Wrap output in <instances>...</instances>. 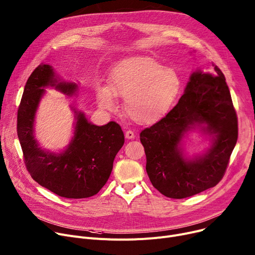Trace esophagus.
<instances>
[{
    "label": "esophagus",
    "instance_id": "1",
    "mask_svg": "<svg viewBox=\"0 0 255 255\" xmlns=\"http://www.w3.org/2000/svg\"><path fill=\"white\" fill-rule=\"evenodd\" d=\"M125 136H126V138H127V139H133V138L135 137V134H134V132H133V131L128 130V131H126V132H125Z\"/></svg>",
    "mask_w": 255,
    "mask_h": 255
}]
</instances>
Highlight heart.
I'll use <instances>...</instances> for the list:
<instances>
[{"label":"heart","mask_w":255,"mask_h":255,"mask_svg":"<svg viewBox=\"0 0 255 255\" xmlns=\"http://www.w3.org/2000/svg\"><path fill=\"white\" fill-rule=\"evenodd\" d=\"M181 88L178 74L149 57L122 61L110 76V87L98 85L99 107L115 111V96L124 98L125 113L139 124H152L166 116Z\"/></svg>","instance_id":"heart-1"}]
</instances>
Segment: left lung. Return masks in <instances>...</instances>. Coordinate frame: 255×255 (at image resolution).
I'll return each instance as SVG.
<instances>
[{"mask_svg": "<svg viewBox=\"0 0 255 255\" xmlns=\"http://www.w3.org/2000/svg\"><path fill=\"white\" fill-rule=\"evenodd\" d=\"M195 125H206L202 129L212 135L213 143L204 155L189 160L183 157L181 141ZM237 139L238 119L226 78L216 65L211 74L194 72L178 104L140 132L149 180L172 199L215 186L225 175Z\"/></svg>", "mask_w": 255, "mask_h": 255, "instance_id": "1", "label": "left lung"}]
</instances>
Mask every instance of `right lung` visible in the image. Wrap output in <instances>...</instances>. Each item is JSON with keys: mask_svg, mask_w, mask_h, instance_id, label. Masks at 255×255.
<instances>
[{"mask_svg": "<svg viewBox=\"0 0 255 255\" xmlns=\"http://www.w3.org/2000/svg\"><path fill=\"white\" fill-rule=\"evenodd\" d=\"M48 86L70 96L78 89L75 83L60 82L49 64L42 63L31 73L17 112V135L25 167L33 180L60 197L89 198L107 183L117 152L124 144V133L116 122L96 126L74 109L76 126L66 149L60 154L42 149L33 135V122Z\"/></svg>", "mask_w": 255, "mask_h": 255, "instance_id": "right-lung-1", "label": "right lung"}]
</instances>
